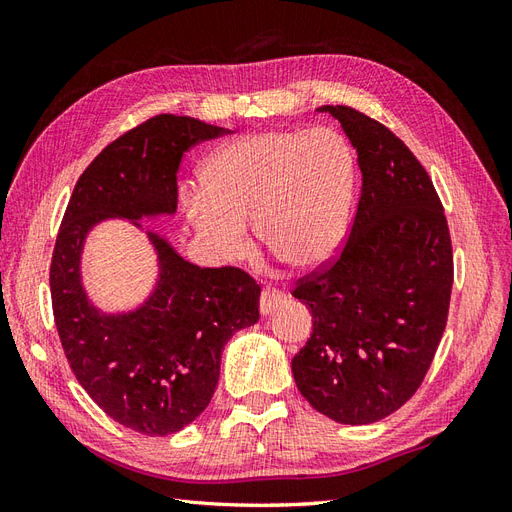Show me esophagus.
Masks as SVG:
<instances>
[{"label": "esophagus", "mask_w": 512, "mask_h": 512, "mask_svg": "<svg viewBox=\"0 0 512 512\" xmlns=\"http://www.w3.org/2000/svg\"><path fill=\"white\" fill-rule=\"evenodd\" d=\"M286 303V294L282 290H275V288H265L260 294V314L262 316H269L271 312H275L277 307Z\"/></svg>", "instance_id": "esophagus-1"}]
</instances>
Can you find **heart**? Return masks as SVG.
Masks as SVG:
<instances>
[{
    "instance_id": "heart-1",
    "label": "heart",
    "mask_w": 512,
    "mask_h": 512,
    "mask_svg": "<svg viewBox=\"0 0 512 512\" xmlns=\"http://www.w3.org/2000/svg\"><path fill=\"white\" fill-rule=\"evenodd\" d=\"M354 185V151L339 132L262 130L213 153L205 185L185 190V211L222 258L245 250V226L254 222L269 254L290 269L309 271L342 247Z\"/></svg>"
}]
</instances>
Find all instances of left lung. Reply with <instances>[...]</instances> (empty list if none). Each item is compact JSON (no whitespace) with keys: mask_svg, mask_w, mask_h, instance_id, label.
Segmentation results:
<instances>
[{"mask_svg":"<svg viewBox=\"0 0 512 512\" xmlns=\"http://www.w3.org/2000/svg\"><path fill=\"white\" fill-rule=\"evenodd\" d=\"M318 111L342 123L363 185L342 254L292 290L312 312L292 376L320 414L369 425L404 406L427 374L451 303L453 247L440 198L404 141L350 106Z\"/></svg>","mask_w":512,"mask_h":512,"instance_id":"left-lung-1","label":"left lung"}]
</instances>
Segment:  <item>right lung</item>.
Listing matches in <instances>:
<instances>
[{
  "mask_svg": "<svg viewBox=\"0 0 512 512\" xmlns=\"http://www.w3.org/2000/svg\"><path fill=\"white\" fill-rule=\"evenodd\" d=\"M228 132L158 115L119 136L76 181L55 241L51 299L68 363L113 421L143 436H170L203 414L226 342L258 322L260 286L235 267L200 269L147 230L158 256L156 286L138 307L108 314L83 286L85 241L104 220L143 228V220L173 215L183 153Z\"/></svg>",
  "mask_w": 512,
  "mask_h": 512,
  "instance_id": "1",
  "label": "right lung"
}]
</instances>
